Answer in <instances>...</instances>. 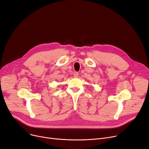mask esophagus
Returning a JSON list of instances; mask_svg holds the SVG:
<instances>
[{"label":"esophagus","instance_id":"1","mask_svg":"<svg viewBox=\"0 0 149 149\" xmlns=\"http://www.w3.org/2000/svg\"><path fill=\"white\" fill-rule=\"evenodd\" d=\"M78 77H79V73H78L77 72H74V77L77 78Z\"/></svg>","mask_w":149,"mask_h":149}]
</instances>
